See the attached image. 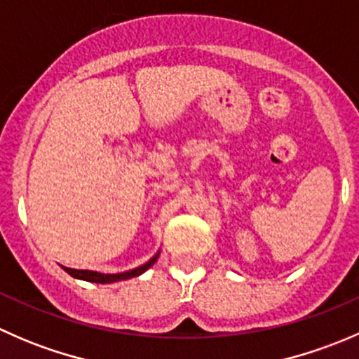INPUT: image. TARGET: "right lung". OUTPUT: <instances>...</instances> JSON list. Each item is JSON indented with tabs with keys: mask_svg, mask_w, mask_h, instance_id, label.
<instances>
[{
	"mask_svg": "<svg viewBox=\"0 0 359 359\" xmlns=\"http://www.w3.org/2000/svg\"><path fill=\"white\" fill-rule=\"evenodd\" d=\"M158 257H159V252L153 257V259H149L146 264H142V266L135 267V269L125 271V273H116V274H104V273H97V271H88V269H71V267H64V266L62 267H64V271L71 274L72 278H78V280H85V281H92V283L106 285V283H114V281H123V280H130V278L140 276V274L146 273V271L149 269L154 262H156Z\"/></svg>",
	"mask_w": 359,
	"mask_h": 359,
	"instance_id": "add662e5",
	"label": "right lung"
}]
</instances>
